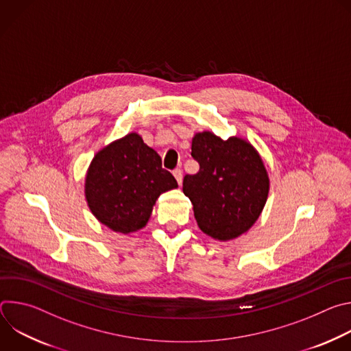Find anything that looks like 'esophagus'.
<instances>
[{
  "mask_svg": "<svg viewBox=\"0 0 351 351\" xmlns=\"http://www.w3.org/2000/svg\"><path fill=\"white\" fill-rule=\"evenodd\" d=\"M173 176H175V179H176V182H178V184L180 186L182 184V180H183V172H182V169H175L173 171Z\"/></svg>",
  "mask_w": 351,
  "mask_h": 351,
  "instance_id": "1",
  "label": "esophagus"
}]
</instances>
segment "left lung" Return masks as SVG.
Wrapping results in <instances>:
<instances>
[{"label":"left lung","mask_w":351,"mask_h":351,"mask_svg":"<svg viewBox=\"0 0 351 351\" xmlns=\"http://www.w3.org/2000/svg\"><path fill=\"white\" fill-rule=\"evenodd\" d=\"M191 157L199 171L186 175L183 193L193 204L198 228L219 241L237 239L260 218L269 193V176L256 147L210 130L191 140Z\"/></svg>","instance_id":"1"}]
</instances>
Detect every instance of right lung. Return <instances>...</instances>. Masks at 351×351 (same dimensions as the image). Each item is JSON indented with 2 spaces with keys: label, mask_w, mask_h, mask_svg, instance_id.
Returning <instances> with one entry per match:
<instances>
[{
  "label": "right lung",
  "mask_w": 351,
  "mask_h": 351,
  "mask_svg": "<svg viewBox=\"0 0 351 351\" xmlns=\"http://www.w3.org/2000/svg\"><path fill=\"white\" fill-rule=\"evenodd\" d=\"M176 187L156 149L132 132L95 153L86 173L84 197L98 222L129 234L143 229L158 197Z\"/></svg>",
  "instance_id": "right-lung-1"
}]
</instances>
